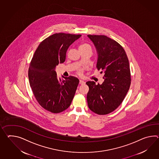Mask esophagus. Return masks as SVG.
<instances>
[{"label": "esophagus", "mask_w": 159, "mask_h": 159, "mask_svg": "<svg viewBox=\"0 0 159 159\" xmlns=\"http://www.w3.org/2000/svg\"><path fill=\"white\" fill-rule=\"evenodd\" d=\"M79 83H80V84L81 85L84 84L85 83V82L84 80H80V81H79Z\"/></svg>", "instance_id": "obj_1"}]
</instances>
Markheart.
<instances>
[{
  "instance_id": "heart-1",
  "label": "heart",
  "mask_w": 159,
  "mask_h": 159,
  "mask_svg": "<svg viewBox=\"0 0 159 159\" xmlns=\"http://www.w3.org/2000/svg\"><path fill=\"white\" fill-rule=\"evenodd\" d=\"M79 49H91V46H89L87 43H81V44L79 46ZM78 73L79 74H81L83 72V69L82 68H79L78 69Z\"/></svg>"
}]
</instances>
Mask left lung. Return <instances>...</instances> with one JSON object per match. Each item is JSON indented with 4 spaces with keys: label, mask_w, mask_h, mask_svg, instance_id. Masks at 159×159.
Wrapping results in <instances>:
<instances>
[{
    "label": "left lung",
    "mask_w": 159,
    "mask_h": 159,
    "mask_svg": "<svg viewBox=\"0 0 159 159\" xmlns=\"http://www.w3.org/2000/svg\"><path fill=\"white\" fill-rule=\"evenodd\" d=\"M98 53L96 67L104 73L102 84L87 81V99L89 108L98 115L113 112L123 101L131 85L129 61L124 49L118 43L104 35H87Z\"/></svg>",
    "instance_id": "8db88e82"
}]
</instances>
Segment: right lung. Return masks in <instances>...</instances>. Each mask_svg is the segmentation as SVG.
I'll return each mask as SVG.
<instances>
[{
  "label": "right lung",
  "instance_id": "1",
  "mask_svg": "<svg viewBox=\"0 0 159 159\" xmlns=\"http://www.w3.org/2000/svg\"><path fill=\"white\" fill-rule=\"evenodd\" d=\"M81 35L55 34L40 43L28 69L32 92L39 104L52 113H60L71 105L78 87V78L70 76L61 80L55 71L66 60L69 47Z\"/></svg>",
  "mask_w": 159,
  "mask_h": 159
}]
</instances>
